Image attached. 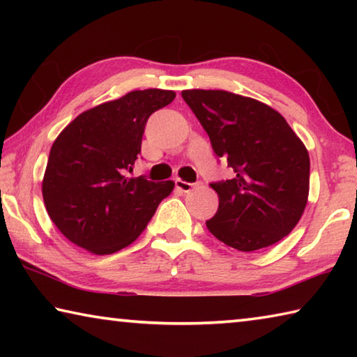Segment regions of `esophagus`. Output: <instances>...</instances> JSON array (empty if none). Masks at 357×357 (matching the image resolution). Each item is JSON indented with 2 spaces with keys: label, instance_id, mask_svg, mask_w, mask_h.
Returning <instances> with one entry per match:
<instances>
[{
  "label": "esophagus",
  "instance_id": "obj_1",
  "mask_svg": "<svg viewBox=\"0 0 357 357\" xmlns=\"http://www.w3.org/2000/svg\"><path fill=\"white\" fill-rule=\"evenodd\" d=\"M174 184H176V189H179L181 192H190L193 189V185H195V184H192V183H185V181L179 179V178L174 181Z\"/></svg>",
  "mask_w": 357,
  "mask_h": 357
}]
</instances>
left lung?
Returning <instances> with one entry per match:
<instances>
[{
    "mask_svg": "<svg viewBox=\"0 0 357 357\" xmlns=\"http://www.w3.org/2000/svg\"><path fill=\"white\" fill-rule=\"evenodd\" d=\"M209 135L233 179L209 185L219 209L206 227L233 249L253 252L279 243L304 213L309 197V153L285 118L269 105L228 91L181 93Z\"/></svg>",
    "mask_w": 357,
    "mask_h": 357,
    "instance_id": "1",
    "label": "left lung"
}]
</instances>
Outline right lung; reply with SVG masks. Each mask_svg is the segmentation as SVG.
<instances>
[{"mask_svg":"<svg viewBox=\"0 0 357 357\" xmlns=\"http://www.w3.org/2000/svg\"><path fill=\"white\" fill-rule=\"evenodd\" d=\"M144 89L72 121L53 143L42 183L47 213L70 243L110 255L140 236L174 183L129 178L148 118L174 99Z\"/></svg>","mask_w":357,"mask_h":357,"instance_id":"obj_1","label":"right lung"}]
</instances>
